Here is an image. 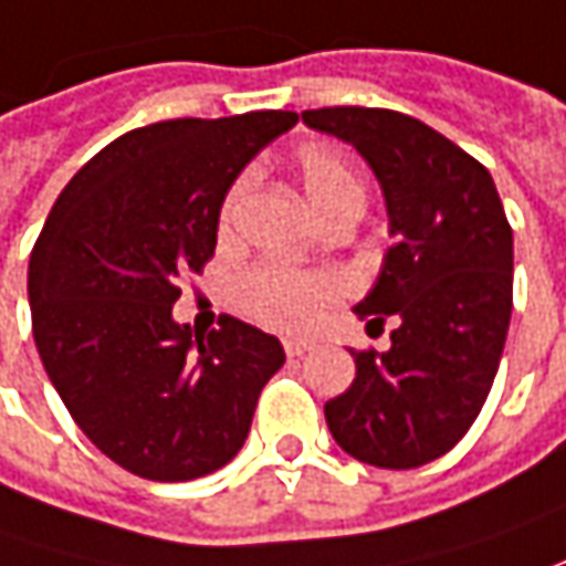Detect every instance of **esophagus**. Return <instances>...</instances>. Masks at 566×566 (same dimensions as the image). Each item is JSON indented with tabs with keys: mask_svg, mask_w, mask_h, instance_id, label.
Returning a JSON list of instances; mask_svg holds the SVG:
<instances>
[{
	"mask_svg": "<svg viewBox=\"0 0 566 566\" xmlns=\"http://www.w3.org/2000/svg\"><path fill=\"white\" fill-rule=\"evenodd\" d=\"M282 344H284V354H287V357H303L306 350H313V347H316V344L306 342V338H284Z\"/></svg>",
	"mask_w": 566,
	"mask_h": 566,
	"instance_id": "obj_1",
	"label": "esophagus"
}]
</instances>
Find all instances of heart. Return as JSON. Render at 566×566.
<instances>
[{
	"label": "heart",
	"mask_w": 566,
	"mask_h": 566,
	"mask_svg": "<svg viewBox=\"0 0 566 566\" xmlns=\"http://www.w3.org/2000/svg\"><path fill=\"white\" fill-rule=\"evenodd\" d=\"M294 166L301 175L303 193L310 206L319 212L322 222L342 216V212H363L366 206V185L357 166L344 156L342 149L325 144H306L297 149ZM247 178H238L228 190L222 206V219L231 222L238 206L247 193ZM338 294V282L332 275H301L287 269H253L238 284V303L247 316H253L272 328H303L316 319L325 303Z\"/></svg>",
	"instance_id": "obj_1"
}]
</instances>
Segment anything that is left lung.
<instances>
[{"label": "left lung", "instance_id": "left-lung-1", "mask_svg": "<svg viewBox=\"0 0 566 566\" xmlns=\"http://www.w3.org/2000/svg\"><path fill=\"white\" fill-rule=\"evenodd\" d=\"M303 125L360 153L385 197L388 247L354 313L395 319L388 350H350L357 379L325 403L332 439L381 470L448 454L479 417L507 342L514 234L470 153L391 108L332 106Z\"/></svg>", "mask_w": 566, "mask_h": 566}]
</instances>
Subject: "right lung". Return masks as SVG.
Listing matches in <instances>:
<instances>
[{
    "label": "right lung",
    "mask_w": 566,
    "mask_h": 566,
    "mask_svg": "<svg viewBox=\"0 0 566 566\" xmlns=\"http://www.w3.org/2000/svg\"><path fill=\"white\" fill-rule=\"evenodd\" d=\"M297 112L171 118L99 149L59 193L28 269L33 342L71 419L153 482L216 473L244 448L275 335L171 316L178 279L216 253L224 193Z\"/></svg>",
    "instance_id": "right-lung-1"
}]
</instances>
